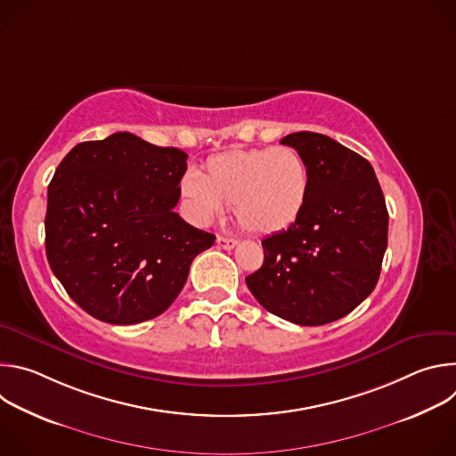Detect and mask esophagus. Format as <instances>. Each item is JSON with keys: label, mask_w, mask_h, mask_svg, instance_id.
I'll list each match as a JSON object with an SVG mask.
<instances>
[{"label": "esophagus", "mask_w": 456, "mask_h": 456, "mask_svg": "<svg viewBox=\"0 0 456 456\" xmlns=\"http://www.w3.org/2000/svg\"><path fill=\"white\" fill-rule=\"evenodd\" d=\"M216 243H218V247H222V248H225V250H231V248L236 247L238 240H234V238H225V236H218V238H216Z\"/></svg>", "instance_id": "1"}]
</instances>
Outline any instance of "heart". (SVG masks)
<instances>
[{"label":"heart","mask_w":456,"mask_h":456,"mask_svg":"<svg viewBox=\"0 0 456 456\" xmlns=\"http://www.w3.org/2000/svg\"><path fill=\"white\" fill-rule=\"evenodd\" d=\"M182 194L202 222L232 206L238 224L254 234H276L297 222L310 194V171L290 146L231 150L208 159L204 173H185Z\"/></svg>","instance_id":"1"}]
</instances>
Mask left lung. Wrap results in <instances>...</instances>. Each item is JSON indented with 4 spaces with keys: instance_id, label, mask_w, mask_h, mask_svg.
Masks as SVG:
<instances>
[{
    "instance_id": "1",
    "label": "left lung",
    "mask_w": 456,
    "mask_h": 456,
    "mask_svg": "<svg viewBox=\"0 0 456 456\" xmlns=\"http://www.w3.org/2000/svg\"><path fill=\"white\" fill-rule=\"evenodd\" d=\"M308 164L310 194L289 229L262 241L264 265L245 278L271 314L303 327L341 319L375 289L387 247V209L371 164L334 139H281Z\"/></svg>"
}]
</instances>
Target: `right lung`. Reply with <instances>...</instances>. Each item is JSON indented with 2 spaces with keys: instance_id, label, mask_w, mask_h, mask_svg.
Listing matches in <instances>:
<instances>
[{
  "instance_id": "obj_1",
  "label": "right lung",
  "mask_w": 456,
  "mask_h": 456,
  "mask_svg": "<svg viewBox=\"0 0 456 456\" xmlns=\"http://www.w3.org/2000/svg\"><path fill=\"white\" fill-rule=\"evenodd\" d=\"M187 155L118 132L77 144L48 185L45 245L52 273L90 315L135 324L180 294L192 259L216 236L173 209Z\"/></svg>"
}]
</instances>
